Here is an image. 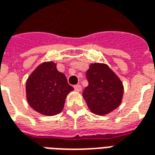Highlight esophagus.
<instances>
[{
  "instance_id": "34e87169",
  "label": "esophagus",
  "mask_w": 155,
  "mask_h": 155,
  "mask_svg": "<svg viewBox=\"0 0 155 155\" xmlns=\"http://www.w3.org/2000/svg\"><path fill=\"white\" fill-rule=\"evenodd\" d=\"M74 90L76 91H78V92H80V91H81V90H82V87H81V85H80V84H76V85H74Z\"/></svg>"
}]
</instances>
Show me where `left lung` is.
<instances>
[{"instance_id":"1","label":"left lung","mask_w":155,"mask_h":155,"mask_svg":"<svg viewBox=\"0 0 155 155\" xmlns=\"http://www.w3.org/2000/svg\"><path fill=\"white\" fill-rule=\"evenodd\" d=\"M88 84L83 97L90 110L98 115H105L120 106L124 94L122 81L104 63H92L86 72Z\"/></svg>"}]
</instances>
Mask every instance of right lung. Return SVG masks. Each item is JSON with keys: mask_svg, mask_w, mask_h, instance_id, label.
<instances>
[{"mask_svg": "<svg viewBox=\"0 0 155 155\" xmlns=\"http://www.w3.org/2000/svg\"><path fill=\"white\" fill-rule=\"evenodd\" d=\"M74 88L68 84L56 64L46 61L39 64L29 75L25 83L29 105L40 114L52 116L61 113L67 94Z\"/></svg>", "mask_w": 155, "mask_h": 155, "instance_id": "add662e5", "label": "right lung"}]
</instances>
